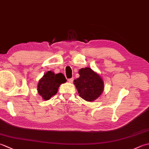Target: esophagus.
I'll use <instances>...</instances> for the list:
<instances>
[{"instance_id":"34e87169","label":"esophagus","mask_w":149,"mask_h":149,"mask_svg":"<svg viewBox=\"0 0 149 149\" xmlns=\"http://www.w3.org/2000/svg\"><path fill=\"white\" fill-rule=\"evenodd\" d=\"M68 81L69 82V83H72L73 81H74V78H70V79H68Z\"/></svg>"}]
</instances>
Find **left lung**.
<instances>
[{
  "instance_id": "obj_1",
  "label": "left lung",
  "mask_w": 149,
  "mask_h": 149,
  "mask_svg": "<svg viewBox=\"0 0 149 149\" xmlns=\"http://www.w3.org/2000/svg\"><path fill=\"white\" fill-rule=\"evenodd\" d=\"M79 74L80 77L74 80V84L79 96L88 102L97 99L104 90L102 79L88 67L79 70Z\"/></svg>"
}]
</instances>
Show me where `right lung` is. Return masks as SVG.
I'll return each mask as SVG.
<instances>
[{
    "mask_svg": "<svg viewBox=\"0 0 149 149\" xmlns=\"http://www.w3.org/2000/svg\"><path fill=\"white\" fill-rule=\"evenodd\" d=\"M66 82L64 75L61 73L54 74L51 71L47 72L39 81L38 91L43 99L47 100L58 92L59 85Z\"/></svg>",
    "mask_w": 149,
    "mask_h": 149,
    "instance_id": "1",
    "label": "right lung"
}]
</instances>
